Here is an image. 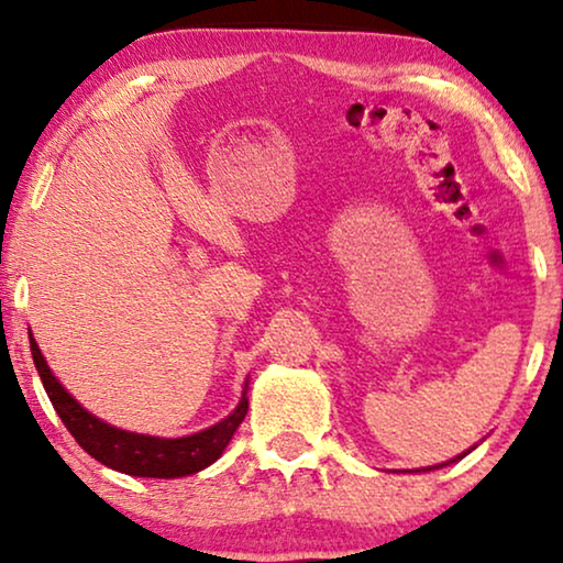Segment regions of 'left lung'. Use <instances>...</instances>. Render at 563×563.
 I'll list each match as a JSON object with an SVG mask.
<instances>
[{
  "label": "left lung",
  "mask_w": 563,
  "mask_h": 563,
  "mask_svg": "<svg viewBox=\"0 0 563 563\" xmlns=\"http://www.w3.org/2000/svg\"><path fill=\"white\" fill-rule=\"evenodd\" d=\"M466 453H468V451H466ZM466 453H461V456H456V459H453V461L464 459V456H466ZM449 464H451V461H449ZM441 466H445V464H438V466H433V468H441ZM422 472H430V466H428V468H422Z\"/></svg>",
  "instance_id": "left-lung-1"
}]
</instances>
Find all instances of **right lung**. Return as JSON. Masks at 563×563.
<instances>
[{
	"instance_id": "obj_1",
	"label": "right lung",
	"mask_w": 563,
	"mask_h": 563,
	"mask_svg": "<svg viewBox=\"0 0 563 563\" xmlns=\"http://www.w3.org/2000/svg\"><path fill=\"white\" fill-rule=\"evenodd\" d=\"M30 351H33V361L45 391H48L53 407H56L58 418L64 420L68 433L76 438V443L97 459L99 464L114 468V472L130 474V476H151V479H176V476L197 474L214 464L228 449L230 438L241 426L245 412H249V397H243L233 412L218 426L199 430L195 435L184 438H158V435H143L130 433V430L107 426L97 415L76 402L68 395L66 387L53 376L51 366L45 364L41 349H37L33 333H30ZM249 387V382H245Z\"/></svg>"
}]
</instances>
